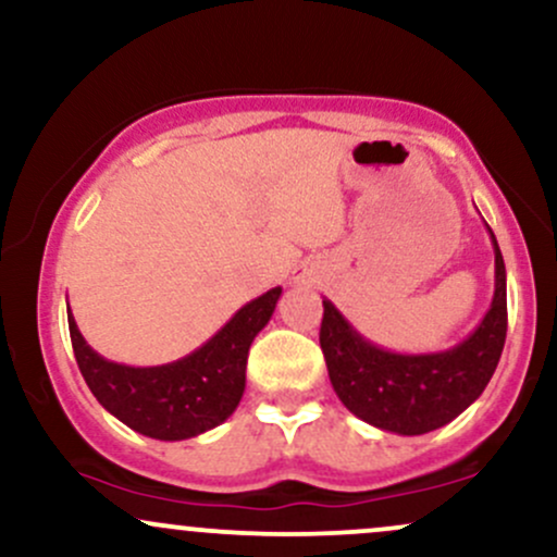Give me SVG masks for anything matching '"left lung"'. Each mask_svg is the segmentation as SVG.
Instances as JSON below:
<instances>
[{
    "mask_svg": "<svg viewBox=\"0 0 557 557\" xmlns=\"http://www.w3.org/2000/svg\"><path fill=\"white\" fill-rule=\"evenodd\" d=\"M490 238L495 248V296L479 327L447 350L393 354L367 341L332 300H322L319 345L332 387L354 417L376 430L413 437L450 424L484 393L508 332L505 264L492 230Z\"/></svg>",
    "mask_w": 557,
    "mask_h": 557,
    "instance_id": "1",
    "label": "left lung"
}]
</instances>
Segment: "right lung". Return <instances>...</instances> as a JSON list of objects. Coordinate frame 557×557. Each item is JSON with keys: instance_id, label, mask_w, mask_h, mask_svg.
<instances>
[{"instance_id": "right-lung-1", "label": "right lung", "mask_w": 557, "mask_h": 557, "mask_svg": "<svg viewBox=\"0 0 557 557\" xmlns=\"http://www.w3.org/2000/svg\"><path fill=\"white\" fill-rule=\"evenodd\" d=\"M283 287L248 300L201 348L162 367H125L99 356L67 306L75 361L94 398L146 437L188 440L214 430L238 408L246 389V361L253 337L264 330Z\"/></svg>"}]
</instances>
